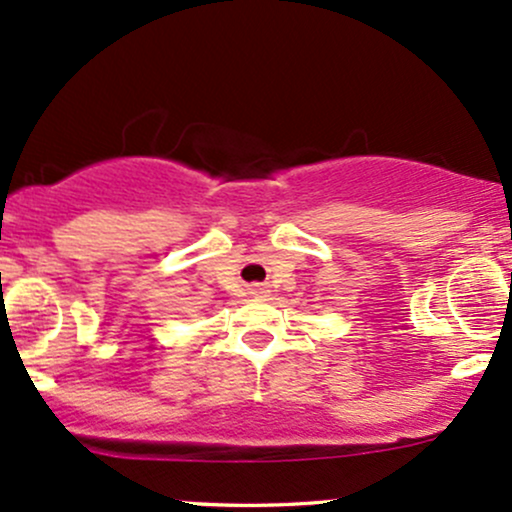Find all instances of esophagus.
I'll list each match as a JSON object with an SVG mask.
<instances>
[{
	"label": "esophagus",
	"instance_id": "34e87169",
	"mask_svg": "<svg viewBox=\"0 0 512 512\" xmlns=\"http://www.w3.org/2000/svg\"><path fill=\"white\" fill-rule=\"evenodd\" d=\"M250 294H255V296H267V289H265V286L255 284V286H252V289H250Z\"/></svg>",
	"mask_w": 512,
	"mask_h": 512
}]
</instances>
